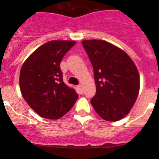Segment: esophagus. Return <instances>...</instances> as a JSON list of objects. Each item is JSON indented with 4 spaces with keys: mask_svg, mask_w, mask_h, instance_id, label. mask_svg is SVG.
Returning a JSON list of instances; mask_svg holds the SVG:
<instances>
[{
    "mask_svg": "<svg viewBox=\"0 0 159 159\" xmlns=\"http://www.w3.org/2000/svg\"><path fill=\"white\" fill-rule=\"evenodd\" d=\"M77 88H78V90L81 93L84 92V91H83V87H82V85H81V84H79V85H78V86H77Z\"/></svg>",
    "mask_w": 159,
    "mask_h": 159,
    "instance_id": "34e87169",
    "label": "esophagus"
}]
</instances>
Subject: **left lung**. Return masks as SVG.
<instances>
[{
  "label": "left lung",
  "instance_id": "left-lung-1",
  "mask_svg": "<svg viewBox=\"0 0 159 159\" xmlns=\"http://www.w3.org/2000/svg\"><path fill=\"white\" fill-rule=\"evenodd\" d=\"M81 43L94 70L93 108L104 120L122 119L134 105L140 89L135 65L124 51L107 41L85 40Z\"/></svg>",
  "mask_w": 159,
  "mask_h": 159
}]
</instances>
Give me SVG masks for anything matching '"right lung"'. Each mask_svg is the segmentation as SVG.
I'll return each mask as SVG.
<instances>
[{
	"instance_id": "right-lung-1",
	"label": "right lung",
	"mask_w": 159,
	"mask_h": 159,
	"mask_svg": "<svg viewBox=\"0 0 159 159\" xmlns=\"http://www.w3.org/2000/svg\"><path fill=\"white\" fill-rule=\"evenodd\" d=\"M76 44L70 41L45 43L27 58L20 71L23 98L44 118L58 119L73 107L78 94L63 81L60 64L65 54Z\"/></svg>"
}]
</instances>
